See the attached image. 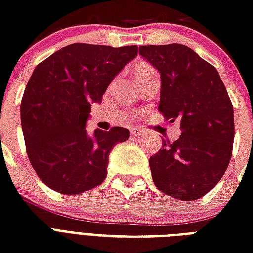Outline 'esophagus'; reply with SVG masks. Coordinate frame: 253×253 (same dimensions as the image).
Segmentation results:
<instances>
[{"instance_id":"obj_1","label":"esophagus","mask_w":253,"mask_h":253,"mask_svg":"<svg viewBox=\"0 0 253 253\" xmlns=\"http://www.w3.org/2000/svg\"><path fill=\"white\" fill-rule=\"evenodd\" d=\"M130 132H131V135H132V136H140V135L143 134V131L140 130L139 127H132V128L130 130Z\"/></svg>"}]
</instances>
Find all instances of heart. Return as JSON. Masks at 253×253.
Returning a JSON list of instances; mask_svg holds the SVG:
<instances>
[{
    "label": "heart",
    "mask_w": 253,
    "mask_h": 253,
    "mask_svg": "<svg viewBox=\"0 0 253 253\" xmlns=\"http://www.w3.org/2000/svg\"><path fill=\"white\" fill-rule=\"evenodd\" d=\"M150 69H152L150 67V65L142 64V65H140V67H139L138 69H136V72H135V75H136V73H139V72H146V71H150Z\"/></svg>",
    "instance_id": "b5f03b06"
}]
</instances>
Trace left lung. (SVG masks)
I'll return each mask as SVG.
<instances>
[{"instance_id":"left-lung-1","label":"left lung","mask_w":253,"mask_h":253,"mask_svg":"<svg viewBox=\"0 0 253 253\" xmlns=\"http://www.w3.org/2000/svg\"><path fill=\"white\" fill-rule=\"evenodd\" d=\"M139 55L160 72L159 111L181 130L174 142L163 139L162 150L150 158L155 185L177 200H198L218 184L231 160V99L218 71L186 45H140Z\"/></svg>"}]
</instances>
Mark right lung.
<instances>
[{
    "label": "right lung",
    "instance_id": "1",
    "mask_svg": "<svg viewBox=\"0 0 253 253\" xmlns=\"http://www.w3.org/2000/svg\"><path fill=\"white\" fill-rule=\"evenodd\" d=\"M136 55V45L73 43L37 65L22 97L21 123L30 163L48 188L80 194L105 180L109 154L130 131L111 127L90 134L86 119L91 103L102 101Z\"/></svg>",
    "mask_w": 253,
    "mask_h": 253
}]
</instances>
